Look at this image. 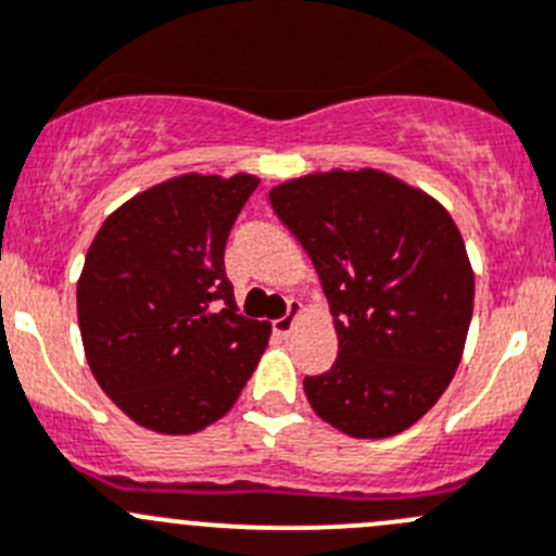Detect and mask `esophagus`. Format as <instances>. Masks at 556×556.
I'll use <instances>...</instances> for the list:
<instances>
[{"instance_id": "1", "label": "esophagus", "mask_w": 556, "mask_h": 556, "mask_svg": "<svg viewBox=\"0 0 556 556\" xmlns=\"http://www.w3.org/2000/svg\"><path fill=\"white\" fill-rule=\"evenodd\" d=\"M301 315H304V306H301L299 301H290L288 315H282L279 320H274V333H279V337H290V331H293Z\"/></svg>"}]
</instances>
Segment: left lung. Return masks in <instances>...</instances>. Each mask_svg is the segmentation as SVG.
<instances>
[{
  "label": "left lung",
  "mask_w": 556,
  "mask_h": 556,
  "mask_svg": "<svg viewBox=\"0 0 556 556\" xmlns=\"http://www.w3.org/2000/svg\"><path fill=\"white\" fill-rule=\"evenodd\" d=\"M268 201L309 255L337 328L333 366L304 380L312 409L358 440L421 421L454 380L476 299L451 214L375 168L282 181Z\"/></svg>",
  "instance_id": "8db88e82"
}]
</instances>
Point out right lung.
Listing matches in <instances>:
<instances>
[{
	"label": "right lung",
	"instance_id": "obj_1",
	"mask_svg": "<svg viewBox=\"0 0 556 556\" xmlns=\"http://www.w3.org/2000/svg\"><path fill=\"white\" fill-rule=\"evenodd\" d=\"M257 176L185 174L102 223L78 277L89 369L138 427L195 434L236 404L271 323L239 315L225 241Z\"/></svg>",
	"mask_w": 556,
	"mask_h": 556
}]
</instances>
